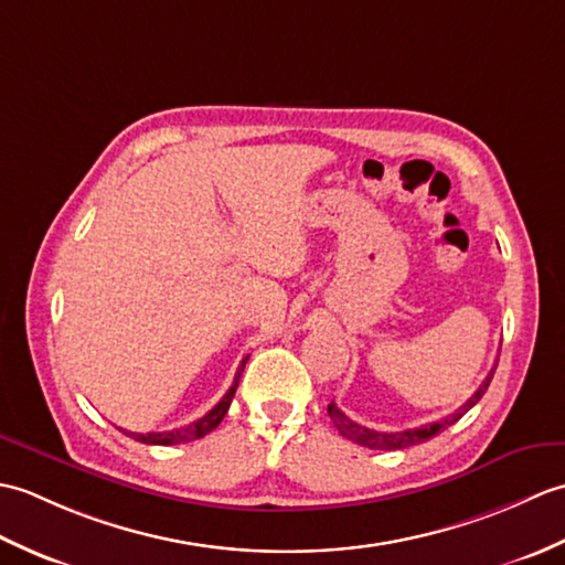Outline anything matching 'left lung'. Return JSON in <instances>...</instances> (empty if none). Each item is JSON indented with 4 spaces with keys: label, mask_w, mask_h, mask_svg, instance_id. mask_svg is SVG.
Masks as SVG:
<instances>
[{
    "label": "left lung",
    "mask_w": 565,
    "mask_h": 565,
    "mask_svg": "<svg viewBox=\"0 0 565 565\" xmlns=\"http://www.w3.org/2000/svg\"><path fill=\"white\" fill-rule=\"evenodd\" d=\"M493 374H495V369L490 371V374L486 376V381L481 383V386H478V391L471 395V398H468L459 411L456 413H451V415H447L444 419H439V423H429V425H419V427H413V429H401V431H379V429H369V427H364V425H359V423H354V419H350L347 417L338 405L334 403H330L328 405V415L332 417V423H334V427H338L342 435L347 437V439H352L354 444H359V447H366V449H381V451H393V449H407V447H413V444H423V441H427V439H431L435 435H439L441 429H447L449 425H454V423H459V419L471 411V407L483 398V393L488 391V386H490V379H493Z\"/></svg>",
    "instance_id": "left-lung-1"
}]
</instances>
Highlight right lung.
<instances>
[{
	"mask_svg": "<svg viewBox=\"0 0 565 565\" xmlns=\"http://www.w3.org/2000/svg\"><path fill=\"white\" fill-rule=\"evenodd\" d=\"M247 359L249 356H245L243 362H239V366L235 371V379H233V386L227 388V393L218 401V405H213L206 415L194 419L191 425L179 427V429H167V431H146V435H142V431H126V429H121V431H124V435H128L130 439L142 441V444H160V447H170V444H184V441L201 439L203 435H209V431H213L215 427L221 425V419L225 417L227 407H231L233 395L237 391V383H239V376H243Z\"/></svg>",
	"mask_w": 565,
	"mask_h": 565,
	"instance_id": "right-lung-1",
	"label": "right lung"
}]
</instances>
